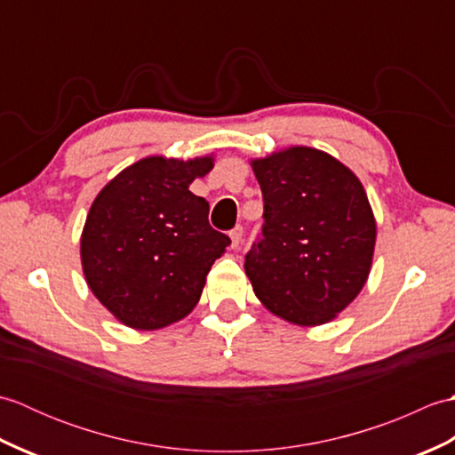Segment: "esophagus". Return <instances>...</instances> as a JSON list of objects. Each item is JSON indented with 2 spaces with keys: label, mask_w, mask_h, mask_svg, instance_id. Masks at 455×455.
<instances>
[{
  "label": "esophagus",
  "mask_w": 455,
  "mask_h": 455,
  "mask_svg": "<svg viewBox=\"0 0 455 455\" xmlns=\"http://www.w3.org/2000/svg\"><path fill=\"white\" fill-rule=\"evenodd\" d=\"M243 233H244L243 227H236L230 230V248L236 250L240 244H243Z\"/></svg>",
  "instance_id": "obj_1"
}]
</instances>
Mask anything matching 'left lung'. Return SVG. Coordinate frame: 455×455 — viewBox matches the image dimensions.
<instances>
[{
	"instance_id": "1",
	"label": "left lung",
	"mask_w": 455,
	"mask_h": 455,
	"mask_svg": "<svg viewBox=\"0 0 455 455\" xmlns=\"http://www.w3.org/2000/svg\"><path fill=\"white\" fill-rule=\"evenodd\" d=\"M262 240L244 269L269 313L297 326L334 321L371 272L377 225L362 181L328 152L289 147L252 158Z\"/></svg>"
}]
</instances>
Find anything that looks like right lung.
Wrapping results in <instances>:
<instances>
[{
    "label": "right lung",
    "mask_w": 455,
    "mask_h": 455,
    "mask_svg": "<svg viewBox=\"0 0 455 455\" xmlns=\"http://www.w3.org/2000/svg\"><path fill=\"white\" fill-rule=\"evenodd\" d=\"M215 156H147L119 172L93 199L80 238L85 283L124 326L158 331L199 303L207 274L230 238L209 225L193 196Z\"/></svg>",
    "instance_id": "obj_1"
}]
</instances>
